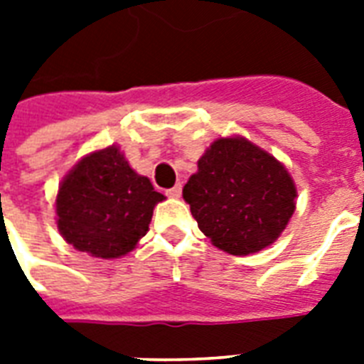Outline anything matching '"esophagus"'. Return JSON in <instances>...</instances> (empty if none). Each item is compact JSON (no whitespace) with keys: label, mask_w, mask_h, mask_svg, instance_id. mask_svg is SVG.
I'll use <instances>...</instances> for the list:
<instances>
[{"label":"esophagus","mask_w":364,"mask_h":364,"mask_svg":"<svg viewBox=\"0 0 364 364\" xmlns=\"http://www.w3.org/2000/svg\"><path fill=\"white\" fill-rule=\"evenodd\" d=\"M166 194H168L170 198H179V196H181V185L177 183L176 187L168 188V191H166Z\"/></svg>","instance_id":"34e87169"}]
</instances>
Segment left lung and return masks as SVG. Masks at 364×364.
<instances>
[{
	"label": "left lung",
	"mask_w": 364,
	"mask_h": 364,
	"mask_svg": "<svg viewBox=\"0 0 364 364\" xmlns=\"http://www.w3.org/2000/svg\"><path fill=\"white\" fill-rule=\"evenodd\" d=\"M294 196L285 166L243 137L213 141L183 188L200 230L230 255L274 243L293 215Z\"/></svg>",
	"instance_id": "1"
}]
</instances>
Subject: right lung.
<instances>
[{"label":"right lung","instance_id":"1","mask_svg":"<svg viewBox=\"0 0 364 364\" xmlns=\"http://www.w3.org/2000/svg\"><path fill=\"white\" fill-rule=\"evenodd\" d=\"M162 200L113 145L85 156L64 177L56 196L58 230L79 251L117 259L147 234Z\"/></svg>","mask_w":364,"mask_h":364}]
</instances>
